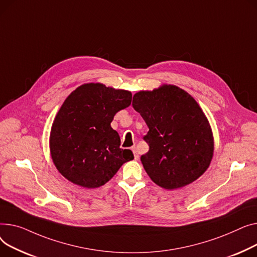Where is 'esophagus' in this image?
I'll return each instance as SVG.
<instances>
[{
    "mask_svg": "<svg viewBox=\"0 0 257 257\" xmlns=\"http://www.w3.org/2000/svg\"><path fill=\"white\" fill-rule=\"evenodd\" d=\"M132 150H133L134 156H135V160H138L139 159V155H138V152H137V148H136L135 146H133Z\"/></svg>",
    "mask_w": 257,
    "mask_h": 257,
    "instance_id": "esophagus-1",
    "label": "esophagus"
}]
</instances>
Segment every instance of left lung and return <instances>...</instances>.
Returning a JSON list of instances; mask_svg holds the SVG:
<instances>
[{
	"mask_svg": "<svg viewBox=\"0 0 257 257\" xmlns=\"http://www.w3.org/2000/svg\"><path fill=\"white\" fill-rule=\"evenodd\" d=\"M133 107L149 128L144 137L149 150L141 162L156 185L179 189L207 170L214 156V136L193 96L175 85L163 84L134 94Z\"/></svg>",
	"mask_w": 257,
	"mask_h": 257,
	"instance_id": "left-lung-1",
	"label": "left lung"
}]
</instances>
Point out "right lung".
Wrapping results in <instances>:
<instances>
[{"mask_svg": "<svg viewBox=\"0 0 257 257\" xmlns=\"http://www.w3.org/2000/svg\"><path fill=\"white\" fill-rule=\"evenodd\" d=\"M131 102V91L101 83L83 84L66 97L52 124L50 153L67 180L98 188L134 159L132 150L120 148L119 135L111 126L115 114Z\"/></svg>", "mask_w": 257, "mask_h": 257, "instance_id": "obj_1", "label": "right lung"}]
</instances>
